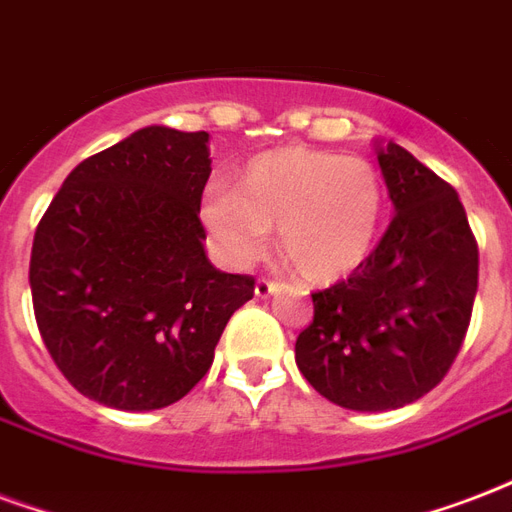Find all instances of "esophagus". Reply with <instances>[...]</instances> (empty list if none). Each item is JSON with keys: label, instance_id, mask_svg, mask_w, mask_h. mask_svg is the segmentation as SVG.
Returning <instances> with one entry per match:
<instances>
[{"label": "esophagus", "instance_id": "34e87169", "mask_svg": "<svg viewBox=\"0 0 512 512\" xmlns=\"http://www.w3.org/2000/svg\"><path fill=\"white\" fill-rule=\"evenodd\" d=\"M279 287H282V284L271 282V279H257L255 295L257 298H271V295H276V292H279Z\"/></svg>", "mask_w": 512, "mask_h": 512}]
</instances>
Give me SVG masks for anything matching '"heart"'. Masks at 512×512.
<instances>
[{
  "mask_svg": "<svg viewBox=\"0 0 512 512\" xmlns=\"http://www.w3.org/2000/svg\"><path fill=\"white\" fill-rule=\"evenodd\" d=\"M384 217V185L360 158L287 147L249 163L239 185L206 187L201 222L230 265H252L279 233L298 276L333 282L373 252Z\"/></svg>",
  "mask_w": 512,
  "mask_h": 512,
  "instance_id": "heart-1",
  "label": "heart"
}]
</instances>
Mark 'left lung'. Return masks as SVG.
Instances as JSON below:
<instances>
[{
	"mask_svg": "<svg viewBox=\"0 0 512 512\" xmlns=\"http://www.w3.org/2000/svg\"><path fill=\"white\" fill-rule=\"evenodd\" d=\"M395 217L378 247L314 292L295 341L300 373L330 403L395 411L443 381L478 292V244L459 195L395 142H376Z\"/></svg>",
	"mask_w": 512,
	"mask_h": 512,
	"instance_id": "left-lung-1",
	"label": "left lung"
}]
</instances>
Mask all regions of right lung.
<instances>
[{
    "label": "right lung",
    "mask_w": 512,
    "mask_h": 512,
    "mask_svg": "<svg viewBox=\"0 0 512 512\" xmlns=\"http://www.w3.org/2000/svg\"><path fill=\"white\" fill-rule=\"evenodd\" d=\"M209 134L147 126L85 158L39 220L29 284L50 357L117 411L177 403L212 368L222 330L255 295L204 252Z\"/></svg>",
    "instance_id": "add662e5"
}]
</instances>
